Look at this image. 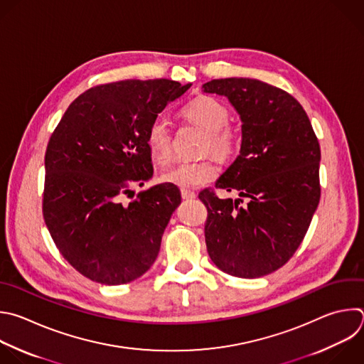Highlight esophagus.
Here are the masks:
<instances>
[{
    "label": "esophagus",
    "mask_w": 364,
    "mask_h": 364,
    "mask_svg": "<svg viewBox=\"0 0 364 364\" xmlns=\"http://www.w3.org/2000/svg\"><path fill=\"white\" fill-rule=\"evenodd\" d=\"M181 197H183L184 200H191V198H196L197 194H196L194 191L188 190V188H181Z\"/></svg>",
    "instance_id": "34e87169"
}]
</instances>
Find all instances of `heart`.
Masks as SVG:
<instances>
[{
  "label": "heart",
  "mask_w": 364,
  "mask_h": 364,
  "mask_svg": "<svg viewBox=\"0 0 364 364\" xmlns=\"http://www.w3.org/2000/svg\"><path fill=\"white\" fill-rule=\"evenodd\" d=\"M180 115L191 124L205 130L203 151L213 153L220 159H230L238 149L240 136L228 123L230 109L218 98L211 95H198L190 100L180 109ZM173 136L167 121L156 118L146 133V144L153 159L166 164L173 156ZM218 174V167L213 159L197 161H181L163 173L161 180L183 188H196L213 181Z\"/></svg>",
  "instance_id": "1"
}]
</instances>
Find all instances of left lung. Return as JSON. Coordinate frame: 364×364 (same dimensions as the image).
Returning <instances> with one entry per match:
<instances>
[{
  "mask_svg": "<svg viewBox=\"0 0 364 364\" xmlns=\"http://www.w3.org/2000/svg\"><path fill=\"white\" fill-rule=\"evenodd\" d=\"M203 88L225 95L243 121L240 154L215 183L240 198H218L211 188L198 194L208 213L207 252L230 276L263 277L293 257L318 205V140L301 104L282 88L253 78Z\"/></svg>",
  "mask_w": 364,
  "mask_h": 364,
  "instance_id": "8db88e82",
  "label": "left lung"
}]
</instances>
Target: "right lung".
<instances>
[{
	"label": "right lung",
	"instance_id": "1",
	"mask_svg": "<svg viewBox=\"0 0 364 364\" xmlns=\"http://www.w3.org/2000/svg\"><path fill=\"white\" fill-rule=\"evenodd\" d=\"M191 84L126 80L91 87L67 108L46 151L43 215L63 257L84 277L118 286L156 262L181 203L174 184L140 191L153 176L146 133ZM133 198V197H132Z\"/></svg>",
	"mask_w": 364,
	"mask_h": 364
}]
</instances>
